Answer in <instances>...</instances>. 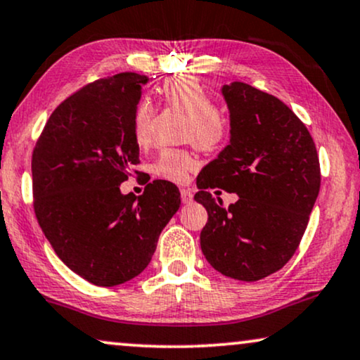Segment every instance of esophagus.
<instances>
[{"label": "esophagus", "instance_id": "obj_1", "mask_svg": "<svg viewBox=\"0 0 360 360\" xmlns=\"http://www.w3.org/2000/svg\"><path fill=\"white\" fill-rule=\"evenodd\" d=\"M193 198H194V194H193V191H191L189 188L181 189V200H183L184 204L193 202Z\"/></svg>", "mask_w": 360, "mask_h": 360}]
</instances>
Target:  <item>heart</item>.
Masks as SVG:
<instances>
[{
    "label": "heart",
    "instance_id": "obj_1",
    "mask_svg": "<svg viewBox=\"0 0 360 360\" xmlns=\"http://www.w3.org/2000/svg\"><path fill=\"white\" fill-rule=\"evenodd\" d=\"M161 95L167 107L188 115L184 140L193 141L199 150L215 151L227 141L230 127L227 118L215 107L212 98L198 79L189 75H176L161 85ZM153 107L150 102H140L133 115V136L140 146L150 143ZM198 161L188 150H162L153 165V172L171 183H184L188 172Z\"/></svg>",
    "mask_w": 360,
    "mask_h": 360
}]
</instances>
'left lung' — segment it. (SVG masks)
<instances>
[{"label": "left lung", "instance_id": "8db88e82", "mask_svg": "<svg viewBox=\"0 0 360 360\" xmlns=\"http://www.w3.org/2000/svg\"><path fill=\"white\" fill-rule=\"evenodd\" d=\"M222 95L230 143L198 176L194 199L209 214L200 248L222 275L257 281L295 255L319 194V158L308 128L281 100L243 82L224 85ZM215 187L239 200L224 208L210 194Z\"/></svg>", "mask_w": 360, "mask_h": 360}]
</instances>
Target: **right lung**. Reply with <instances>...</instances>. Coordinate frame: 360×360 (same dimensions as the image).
Wrapping results in <instances>:
<instances>
[{"label": "right lung", "mask_w": 360, "mask_h": 360, "mask_svg": "<svg viewBox=\"0 0 360 360\" xmlns=\"http://www.w3.org/2000/svg\"><path fill=\"white\" fill-rule=\"evenodd\" d=\"M146 82L122 72L85 85L52 112L32 151L37 222L57 257L97 286L140 275L181 205L169 181L140 198L120 191L140 162L133 115Z\"/></svg>", "instance_id": "add662e5"}]
</instances>
